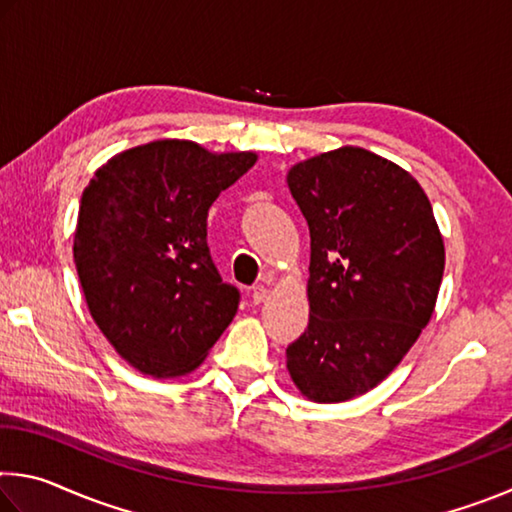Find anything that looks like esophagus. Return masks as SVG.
Returning <instances> with one entry per match:
<instances>
[{
    "instance_id": "34e87169",
    "label": "esophagus",
    "mask_w": 512,
    "mask_h": 512,
    "mask_svg": "<svg viewBox=\"0 0 512 512\" xmlns=\"http://www.w3.org/2000/svg\"><path fill=\"white\" fill-rule=\"evenodd\" d=\"M266 298H268V289L264 284H257V287H253V291H250V300H253V305H262Z\"/></svg>"
}]
</instances>
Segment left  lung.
Returning a JSON list of instances; mask_svg holds the SVG:
<instances>
[{
	"mask_svg": "<svg viewBox=\"0 0 512 512\" xmlns=\"http://www.w3.org/2000/svg\"><path fill=\"white\" fill-rule=\"evenodd\" d=\"M309 225V325L287 368L314 402H345L391 375L436 307L445 246L409 171L359 146L291 167Z\"/></svg>",
	"mask_w": 512,
	"mask_h": 512,
	"instance_id": "obj_1",
	"label": "left lung"
}]
</instances>
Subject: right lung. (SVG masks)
<instances>
[{
  "label": "right lung",
  "instance_id": "obj_1",
  "mask_svg": "<svg viewBox=\"0 0 512 512\" xmlns=\"http://www.w3.org/2000/svg\"><path fill=\"white\" fill-rule=\"evenodd\" d=\"M257 162L158 140L110 158L83 189L74 262L103 336L133 368L178 377L203 363L239 307L207 248V210Z\"/></svg>",
  "mask_w": 512,
  "mask_h": 512
}]
</instances>
